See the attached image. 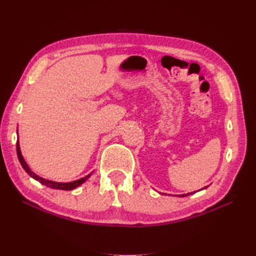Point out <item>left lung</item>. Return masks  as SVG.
<instances>
[{
    "label": "left lung",
    "mask_w": 256,
    "mask_h": 256,
    "mask_svg": "<svg viewBox=\"0 0 256 256\" xmlns=\"http://www.w3.org/2000/svg\"><path fill=\"white\" fill-rule=\"evenodd\" d=\"M208 187V186H207ZM207 187H204L203 189H200V190H204V189H206ZM196 192H198V191H193V192H190V193H187V194H180V196H177V194H175V196H180V198H184V196H190V194H193V193H196Z\"/></svg>",
    "instance_id": "obj_1"
}]
</instances>
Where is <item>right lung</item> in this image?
<instances>
[{
	"instance_id": "obj_1",
	"label": "right lung",
	"mask_w": 256,
	"mask_h": 256,
	"mask_svg": "<svg viewBox=\"0 0 256 256\" xmlns=\"http://www.w3.org/2000/svg\"><path fill=\"white\" fill-rule=\"evenodd\" d=\"M17 134H18V130H17ZM17 154H18V159L20 161V164L22 166V168L26 170V172L30 176L33 177L35 180L40 182V184L47 186V187L49 188H52V189H58V190H74L76 189V187H79V186H81L83 182H86L88 178L92 176V174L94 173V171H92V173H90L88 175H86L85 177H82L80 178V180H74V182H52V180H46V178H42L40 176H38L36 173H34L32 170L30 168V166H28V164L26 162L24 158H23L22 154H21V150H20V144H19V138L17 140Z\"/></svg>"
}]
</instances>
